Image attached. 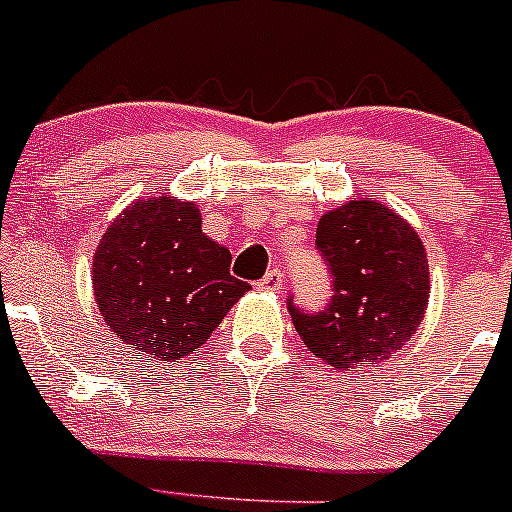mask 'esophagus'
Returning a JSON list of instances; mask_svg holds the SVG:
<instances>
[{
    "label": "esophagus",
    "instance_id": "obj_1",
    "mask_svg": "<svg viewBox=\"0 0 512 512\" xmlns=\"http://www.w3.org/2000/svg\"><path fill=\"white\" fill-rule=\"evenodd\" d=\"M283 283H286V276H283L281 268H271V271L261 278L258 288H261V291H281Z\"/></svg>",
    "mask_w": 512,
    "mask_h": 512
}]
</instances>
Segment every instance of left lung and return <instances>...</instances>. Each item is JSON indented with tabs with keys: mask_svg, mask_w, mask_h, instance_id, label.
<instances>
[{
	"mask_svg": "<svg viewBox=\"0 0 512 512\" xmlns=\"http://www.w3.org/2000/svg\"><path fill=\"white\" fill-rule=\"evenodd\" d=\"M315 249L328 263L333 295L323 310L288 298L298 335L335 370H357L392 357L419 328L429 298V261L416 231L370 199L325 214Z\"/></svg>",
	"mask_w": 512,
	"mask_h": 512,
	"instance_id": "8db88e82",
	"label": "left lung"
}]
</instances>
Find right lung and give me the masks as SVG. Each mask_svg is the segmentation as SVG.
Instances as JSON below:
<instances>
[{
    "mask_svg": "<svg viewBox=\"0 0 512 512\" xmlns=\"http://www.w3.org/2000/svg\"><path fill=\"white\" fill-rule=\"evenodd\" d=\"M229 266V249L202 234L194 204L140 199L105 231L93 256V291L125 345L179 360L202 347L251 288Z\"/></svg>",
    "mask_w": 512,
    "mask_h": 512,
    "instance_id": "right-lung-1",
    "label": "right lung"
}]
</instances>
